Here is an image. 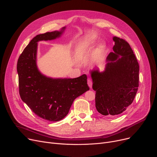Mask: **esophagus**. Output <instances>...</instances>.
I'll return each instance as SVG.
<instances>
[{
    "label": "esophagus",
    "instance_id": "obj_1",
    "mask_svg": "<svg viewBox=\"0 0 157 157\" xmlns=\"http://www.w3.org/2000/svg\"><path fill=\"white\" fill-rule=\"evenodd\" d=\"M88 85L89 86V87L91 88L92 87V81L90 79H88Z\"/></svg>",
    "mask_w": 157,
    "mask_h": 157
}]
</instances>
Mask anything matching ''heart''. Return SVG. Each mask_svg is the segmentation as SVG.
<instances>
[{"instance_id": "1", "label": "heart", "mask_w": 157, "mask_h": 157, "mask_svg": "<svg viewBox=\"0 0 157 157\" xmlns=\"http://www.w3.org/2000/svg\"><path fill=\"white\" fill-rule=\"evenodd\" d=\"M97 42V40L96 39H92L90 40H86V41H84V42L81 43L76 47V49H75L76 55L78 56H82L85 52H86L89 49L91 48ZM105 47H106L105 44L102 43L95 49V51L92 53V59L94 62H95L100 59L102 53L105 51Z\"/></svg>"}]
</instances>
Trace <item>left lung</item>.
<instances>
[{
    "instance_id": "left-lung-1",
    "label": "left lung",
    "mask_w": 157,
    "mask_h": 157,
    "mask_svg": "<svg viewBox=\"0 0 157 157\" xmlns=\"http://www.w3.org/2000/svg\"><path fill=\"white\" fill-rule=\"evenodd\" d=\"M115 44L104 71H90L95 91V107L104 116L118 115L132 103L139 87V65L126 40L113 37Z\"/></svg>"
}]
</instances>
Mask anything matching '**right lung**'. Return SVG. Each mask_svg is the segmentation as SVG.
I'll return each instance as SVG.
<instances>
[{"instance_id":"right-lung-1","label":"right lung","mask_w":157,"mask_h":157,"mask_svg":"<svg viewBox=\"0 0 157 157\" xmlns=\"http://www.w3.org/2000/svg\"><path fill=\"white\" fill-rule=\"evenodd\" d=\"M65 28L37 35L24 49L17 63L21 100L38 117L50 121L65 117L74 99L90 89L86 74L72 79L52 78L37 68V43L60 37Z\"/></svg>"}]
</instances>
